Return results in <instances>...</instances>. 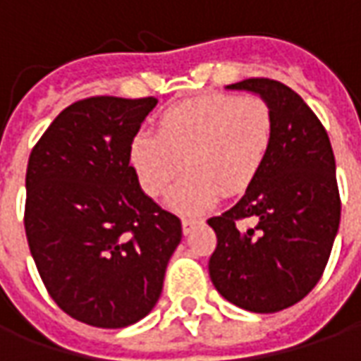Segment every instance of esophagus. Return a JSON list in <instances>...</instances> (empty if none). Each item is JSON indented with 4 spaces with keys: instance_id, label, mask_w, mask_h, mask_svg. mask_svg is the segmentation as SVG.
I'll list each match as a JSON object with an SVG mask.
<instances>
[{
    "instance_id": "1",
    "label": "esophagus",
    "mask_w": 361,
    "mask_h": 361,
    "mask_svg": "<svg viewBox=\"0 0 361 361\" xmlns=\"http://www.w3.org/2000/svg\"><path fill=\"white\" fill-rule=\"evenodd\" d=\"M197 224H201V220H195V219H183V220H181V230H183V234H185V235L191 234V230H193Z\"/></svg>"
}]
</instances>
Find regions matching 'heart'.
Wrapping results in <instances>:
<instances>
[{
    "label": "heart",
    "mask_w": 361,
    "mask_h": 361,
    "mask_svg": "<svg viewBox=\"0 0 361 361\" xmlns=\"http://www.w3.org/2000/svg\"><path fill=\"white\" fill-rule=\"evenodd\" d=\"M274 139V116L261 96H197L160 114L157 135L131 139L129 162L142 191L166 195L181 168L188 176L168 199L183 214L209 211L220 195L247 191L263 170Z\"/></svg>",
    "instance_id": "obj_1"
}]
</instances>
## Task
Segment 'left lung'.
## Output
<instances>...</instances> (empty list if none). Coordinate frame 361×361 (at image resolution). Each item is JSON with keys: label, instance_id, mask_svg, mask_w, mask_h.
<instances>
[{"label": "left lung", "instance_id": "left-lung-1", "mask_svg": "<svg viewBox=\"0 0 361 361\" xmlns=\"http://www.w3.org/2000/svg\"><path fill=\"white\" fill-rule=\"evenodd\" d=\"M230 90L255 92L274 116V139L245 195L209 219L216 250L209 274L222 298L253 313H274L310 294L325 271L341 224V195L329 135L302 96L272 79ZM251 218L255 227L243 228Z\"/></svg>", "mask_w": 361, "mask_h": 361}]
</instances>
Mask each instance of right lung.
Wrapping results in <instances>:
<instances>
[{
  "mask_svg": "<svg viewBox=\"0 0 361 361\" xmlns=\"http://www.w3.org/2000/svg\"><path fill=\"white\" fill-rule=\"evenodd\" d=\"M157 98L92 96L67 106L30 152L25 230L44 286L100 329L147 317L181 222L142 193L129 145Z\"/></svg>",
  "mask_w": 361,
  "mask_h": 361,
  "instance_id": "1",
  "label": "right lung"
}]
</instances>
